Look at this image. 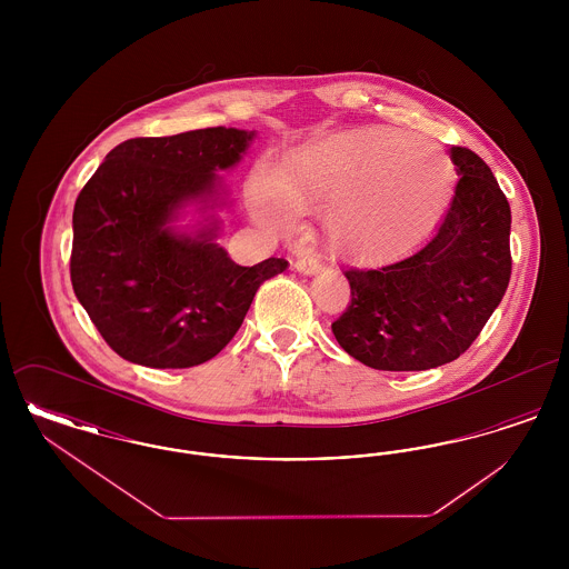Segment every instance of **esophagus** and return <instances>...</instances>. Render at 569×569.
<instances>
[{"label":"esophagus","mask_w":569,"mask_h":569,"mask_svg":"<svg viewBox=\"0 0 569 569\" xmlns=\"http://www.w3.org/2000/svg\"><path fill=\"white\" fill-rule=\"evenodd\" d=\"M295 269L302 274H318L322 271V262L316 253H302V256H298Z\"/></svg>","instance_id":"34e87169"}]
</instances>
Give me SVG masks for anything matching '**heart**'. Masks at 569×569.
<instances>
[{"instance_id": "heart-1", "label": "heart", "mask_w": 569, "mask_h": 569, "mask_svg": "<svg viewBox=\"0 0 569 569\" xmlns=\"http://www.w3.org/2000/svg\"><path fill=\"white\" fill-rule=\"evenodd\" d=\"M455 163L429 136L399 130H352L318 140L264 170L253 183V207L277 226L298 209L325 208L332 247L362 260L401 253L425 239L446 213Z\"/></svg>"}]
</instances>
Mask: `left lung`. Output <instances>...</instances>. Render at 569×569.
<instances>
[{"instance_id": "8db88e82", "label": "left lung", "mask_w": 569, "mask_h": 569, "mask_svg": "<svg viewBox=\"0 0 569 569\" xmlns=\"http://www.w3.org/2000/svg\"><path fill=\"white\" fill-rule=\"evenodd\" d=\"M450 160L460 179L433 237L378 271H346L352 300L332 335L371 369L425 371L457 360L508 290V198L473 151L452 147Z\"/></svg>"}]
</instances>
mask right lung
<instances>
[{"label": "right lung", "instance_id": "obj_1", "mask_svg": "<svg viewBox=\"0 0 569 569\" xmlns=\"http://www.w3.org/2000/svg\"><path fill=\"white\" fill-rule=\"evenodd\" d=\"M256 132L207 128L117 144L72 216V288L121 358L151 369L211 360L243 325L260 283L288 269L239 267L217 243L230 190L217 170L243 160ZM193 206L201 219L178 226Z\"/></svg>", "mask_w": 569, "mask_h": 569}]
</instances>
